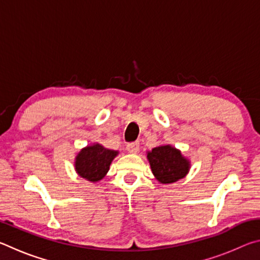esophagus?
Here are the masks:
<instances>
[{
  "mask_svg": "<svg viewBox=\"0 0 260 260\" xmlns=\"http://www.w3.org/2000/svg\"><path fill=\"white\" fill-rule=\"evenodd\" d=\"M127 151H128L129 153H136L139 151V142H132V143H128L127 144Z\"/></svg>",
  "mask_w": 260,
  "mask_h": 260,
  "instance_id": "esophagus-1",
  "label": "esophagus"
}]
</instances>
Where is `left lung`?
I'll return each mask as SVG.
<instances>
[{
    "instance_id": "left-lung-1",
    "label": "left lung",
    "mask_w": 260,
    "mask_h": 260,
    "mask_svg": "<svg viewBox=\"0 0 260 260\" xmlns=\"http://www.w3.org/2000/svg\"><path fill=\"white\" fill-rule=\"evenodd\" d=\"M151 172L158 182L170 184L183 179L190 170V160L171 144H160L147 151Z\"/></svg>"
}]
</instances>
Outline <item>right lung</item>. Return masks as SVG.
Instances as JSON below:
<instances>
[{
	"instance_id": "1",
	"label": "right lung",
	"mask_w": 260,
	"mask_h": 260,
	"mask_svg": "<svg viewBox=\"0 0 260 260\" xmlns=\"http://www.w3.org/2000/svg\"><path fill=\"white\" fill-rule=\"evenodd\" d=\"M119 155L118 150H111L95 142L82 148L74 158V170L78 175L89 182H99L110 170L112 160Z\"/></svg>"
}]
</instances>
